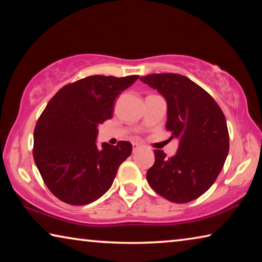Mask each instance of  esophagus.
<instances>
[{
	"label": "esophagus",
	"mask_w": 262,
	"mask_h": 262,
	"mask_svg": "<svg viewBox=\"0 0 262 262\" xmlns=\"http://www.w3.org/2000/svg\"><path fill=\"white\" fill-rule=\"evenodd\" d=\"M141 148V144L139 143H133V152H136L137 150Z\"/></svg>",
	"instance_id": "1"
}]
</instances>
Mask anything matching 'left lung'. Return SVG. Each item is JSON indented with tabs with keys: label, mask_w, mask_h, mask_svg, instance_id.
<instances>
[{
	"label": "left lung",
	"mask_w": 262,
	"mask_h": 262,
	"mask_svg": "<svg viewBox=\"0 0 262 262\" xmlns=\"http://www.w3.org/2000/svg\"><path fill=\"white\" fill-rule=\"evenodd\" d=\"M167 104L166 129L179 140L174 156L155 151L148 184L168 201L186 203L215 183L229 152L227 120L220 106L201 86L179 74H152L140 78Z\"/></svg>",
	"instance_id": "1"
}]
</instances>
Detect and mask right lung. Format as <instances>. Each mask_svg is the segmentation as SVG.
<instances>
[{
  "label": "right lung",
  "instance_id": "1",
  "mask_svg": "<svg viewBox=\"0 0 262 262\" xmlns=\"http://www.w3.org/2000/svg\"><path fill=\"white\" fill-rule=\"evenodd\" d=\"M137 75H95L68 84L50 100L35 125L33 158L48 189L68 205L96 201L113 184L132 143L97 147L98 126L112 118L113 104Z\"/></svg>",
  "mask_w": 262,
  "mask_h": 262
}]
</instances>
